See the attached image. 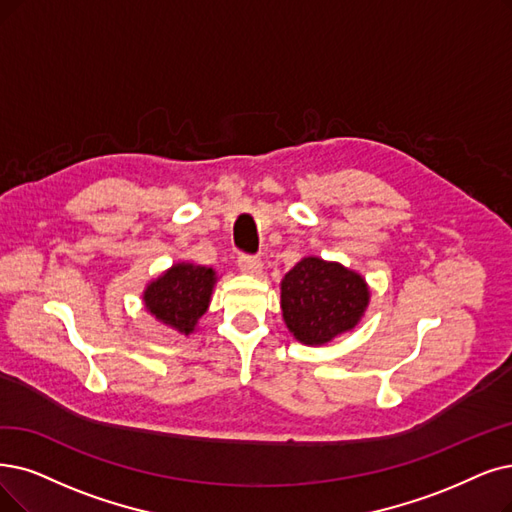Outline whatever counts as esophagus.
Segmentation results:
<instances>
[{"instance_id":"esophagus-1","label":"esophagus","mask_w":512,"mask_h":512,"mask_svg":"<svg viewBox=\"0 0 512 512\" xmlns=\"http://www.w3.org/2000/svg\"><path fill=\"white\" fill-rule=\"evenodd\" d=\"M239 271L245 275L258 277L262 273V260L254 258V256H241L239 258Z\"/></svg>"}]
</instances>
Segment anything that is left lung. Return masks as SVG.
<instances>
[{
  "mask_svg": "<svg viewBox=\"0 0 512 512\" xmlns=\"http://www.w3.org/2000/svg\"><path fill=\"white\" fill-rule=\"evenodd\" d=\"M279 290L283 321L306 346H323L353 332L372 298L361 273L319 256L296 262L281 279Z\"/></svg>",
  "mask_w": 512,
  "mask_h": 512,
  "instance_id": "obj_1",
  "label": "left lung"
}]
</instances>
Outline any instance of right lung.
I'll use <instances>...</instances> for the list:
<instances>
[{
	"label": "right lung",
	"instance_id": "obj_1",
	"mask_svg": "<svg viewBox=\"0 0 512 512\" xmlns=\"http://www.w3.org/2000/svg\"><path fill=\"white\" fill-rule=\"evenodd\" d=\"M216 281V271L206 264L176 262L147 283L142 304L155 321L189 336L197 330L201 315L210 309Z\"/></svg>",
	"mask_w": 512,
	"mask_h": 512
}]
</instances>
